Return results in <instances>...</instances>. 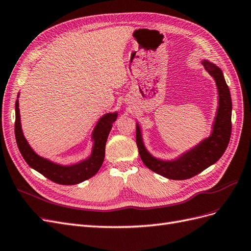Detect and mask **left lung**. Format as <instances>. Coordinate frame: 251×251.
Here are the masks:
<instances>
[{"instance_id":"1","label":"left lung","mask_w":251,"mask_h":251,"mask_svg":"<svg viewBox=\"0 0 251 251\" xmlns=\"http://www.w3.org/2000/svg\"><path fill=\"white\" fill-rule=\"evenodd\" d=\"M202 66L211 75L218 90V109L209 136L175 159L164 160L153 156L145 147L142 129L136 122V145L145 166L169 179L183 180L199 174L219 159L228 146L231 134V97L223 73L215 63L204 59Z\"/></svg>"}]
</instances>
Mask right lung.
I'll use <instances>...</instances> for the list:
<instances>
[{"label": "right lung", "instance_id": "1", "mask_svg": "<svg viewBox=\"0 0 251 251\" xmlns=\"http://www.w3.org/2000/svg\"><path fill=\"white\" fill-rule=\"evenodd\" d=\"M19 97L20 94H18V99L15 101V140H17L22 156L32 169L43 174L48 179L64 185L82 182L91 178L99 171L105 157V145H106L108 134L111 130L112 124L116 122L118 118L117 111L105 114L97 122L92 133L94 144L90 156L78 161L76 164L60 165L38 155L31 148L26 137L24 136L21 125Z\"/></svg>", "mask_w": 251, "mask_h": 251}]
</instances>
